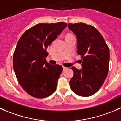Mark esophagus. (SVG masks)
<instances>
[{
  "instance_id": "obj_1",
  "label": "esophagus",
  "mask_w": 121,
  "mask_h": 121,
  "mask_svg": "<svg viewBox=\"0 0 121 121\" xmlns=\"http://www.w3.org/2000/svg\"><path fill=\"white\" fill-rule=\"evenodd\" d=\"M63 70H66V69H67V67H63Z\"/></svg>"
}]
</instances>
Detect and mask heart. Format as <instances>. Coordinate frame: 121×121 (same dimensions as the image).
<instances>
[{"instance_id": "b5f03b06", "label": "heart", "mask_w": 121, "mask_h": 121, "mask_svg": "<svg viewBox=\"0 0 121 121\" xmlns=\"http://www.w3.org/2000/svg\"><path fill=\"white\" fill-rule=\"evenodd\" d=\"M70 35H68L67 36H70Z\"/></svg>"}]
</instances>
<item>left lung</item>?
Returning a JSON list of instances; mask_svg holds the SVG:
<instances>
[{"instance_id":"8db88e82","label":"left lung","mask_w":121,"mask_h":121,"mask_svg":"<svg viewBox=\"0 0 121 121\" xmlns=\"http://www.w3.org/2000/svg\"><path fill=\"white\" fill-rule=\"evenodd\" d=\"M77 37V54L80 55L82 69L71 67L74 76L71 89L77 95L90 96L100 89L109 71V49L98 29L84 23H68Z\"/></svg>"}]
</instances>
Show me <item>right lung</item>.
<instances>
[{"label":"right lung","instance_id":"right-lung-1","mask_svg":"<svg viewBox=\"0 0 121 121\" xmlns=\"http://www.w3.org/2000/svg\"><path fill=\"white\" fill-rule=\"evenodd\" d=\"M67 26L65 22L38 23L22 34L13 56V66L20 85L35 98H44L57 89L61 65L46 61L47 48Z\"/></svg>","mask_w":121,"mask_h":121}]
</instances>
